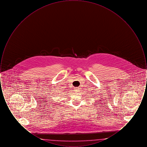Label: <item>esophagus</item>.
Instances as JSON below:
<instances>
[{
  "label": "esophagus",
  "mask_w": 147,
  "mask_h": 147,
  "mask_svg": "<svg viewBox=\"0 0 147 147\" xmlns=\"http://www.w3.org/2000/svg\"><path fill=\"white\" fill-rule=\"evenodd\" d=\"M79 90V88L77 87V88H74V91H76V92H78Z\"/></svg>",
  "instance_id": "obj_1"
}]
</instances>
